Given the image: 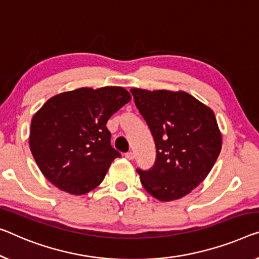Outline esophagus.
I'll use <instances>...</instances> for the list:
<instances>
[{"label": "esophagus", "mask_w": 259, "mask_h": 259, "mask_svg": "<svg viewBox=\"0 0 259 259\" xmlns=\"http://www.w3.org/2000/svg\"><path fill=\"white\" fill-rule=\"evenodd\" d=\"M124 157L126 158V159H129V160H133L134 159V152H131V151H129V152H126L125 154H124Z\"/></svg>", "instance_id": "1"}]
</instances>
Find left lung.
Here are the masks:
<instances>
[{
    "label": "left lung",
    "instance_id": "1",
    "mask_svg": "<svg viewBox=\"0 0 259 259\" xmlns=\"http://www.w3.org/2000/svg\"><path fill=\"white\" fill-rule=\"evenodd\" d=\"M156 144V161L141 183L160 201L188 194L213 168L222 136L213 110L185 92L130 90Z\"/></svg>",
    "mask_w": 259,
    "mask_h": 259
}]
</instances>
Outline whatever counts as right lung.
Returning <instances> with one entry per match:
<instances>
[{"instance_id":"obj_1","label":"right lung","mask_w":259,"mask_h":259,"mask_svg":"<svg viewBox=\"0 0 259 259\" xmlns=\"http://www.w3.org/2000/svg\"><path fill=\"white\" fill-rule=\"evenodd\" d=\"M130 100L122 87H83L48 100L33 115L29 137L45 178L73 195L98 187L111 161L121 157L106 124Z\"/></svg>"}]
</instances>
